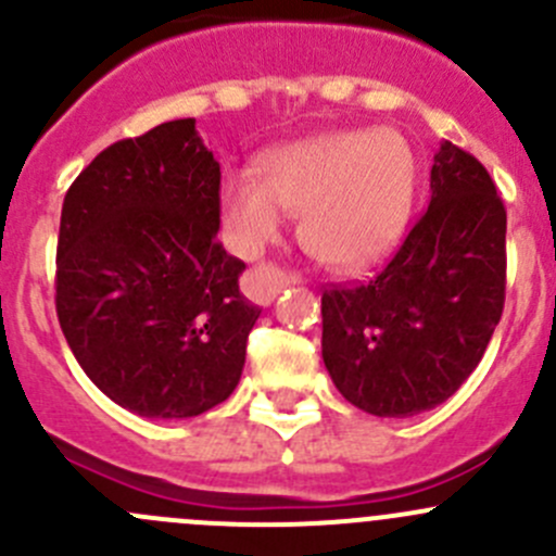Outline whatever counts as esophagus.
Returning <instances> with one entry per match:
<instances>
[{
  "mask_svg": "<svg viewBox=\"0 0 556 556\" xmlns=\"http://www.w3.org/2000/svg\"><path fill=\"white\" fill-rule=\"evenodd\" d=\"M293 285H301L299 274L271 266V263H261V266L250 268V274H247V290L261 304H271L285 288H293Z\"/></svg>",
  "mask_w": 556,
  "mask_h": 556,
  "instance_id": "esophagus-1",
  "label": "esophagus"
}]
</instances>
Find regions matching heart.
Masks as SVG:
<instances>
[{"instance_id": "heart-1", "label": "heart", "mask_w": 556, "mask_h": 556, "mask_svg": "<svg viewBox=\"0 0 556 556\" xmlns=\"http://www.w3.org/2000/svg\"><path fill=\"white\" fill-rule=\"evenodd\" d=\"M417 164L395 131H333L271 150L252 174H231L220 212L233 247L255 255L301 215V242L319 263L361 268L401 239Z\"/></svg>"}]
</instances>
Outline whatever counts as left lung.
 <instances>
[{
	"label": "left lung",
	"mask_w": 556,
	"mask_h": 556,
	"mask_svg": "<svg viewBox=\"0 0 556 556\" xmlns=\"http://www.w3.org/2000/svg\"><path fill=\"white\" fill-rule=\"evenodd\" d=\"M430 204L368 282L323 293V361L352 406L412 417L473 374L506 301V206L490 172L444 142Z\"/></svg>",
	"instance_id": "obj_1"
}]
</instances>
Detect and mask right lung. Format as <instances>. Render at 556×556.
<instances>
[{
	"mask_svg": "<svg viewBox=\"0 0 556 556\" xmlns=\"http://www.w3.org/2000/svg\"><path fill=\"white\" fill-rule=\"evenodd\" d=\"M217 228L220 164L193 117L110 144L66 190L55 314L88 379L139 417H199L242 377L261 309Z\"/></svg>",
	"mask_w": 556,
	"mask_h": 556,
	"instance_id": "1",
	"label": "right lung"
}]
</instances>
